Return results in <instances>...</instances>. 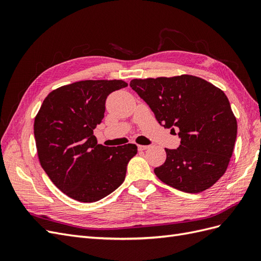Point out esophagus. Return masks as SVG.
Here are the masks:
<instances>
[{
  "label": "esophagus",
  "instance_id": "1",
  "mask_svg": "<svg viewBox=\"0 0 261 261\" xmlns=\"http://www.w3.org/2000/svg\"><path fill=\"white\" fill-rule=\"evenodd\" d=\"M148 148H149V146H143V145L138 146V150H140V151H143V150H147Z\"/></svg>",
  "mask_w": 261,
  "mask_h": 261
}]
</instances>
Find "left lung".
Returning a JSON list of instances; mask_svg holds the SVG:
<instances>
[{
	"mask_svg": "<svg viewBox=\"0 0 261 261\" xmlns=\"http://www.w3.org/2000/svg\"><path fill=\"white\" fill-rule=\"evenodd\" d=\"M129 86L160 125L178 129L179 147L165 148L167 160L154 169V174L167 185L191 194L217 183L227 169L238 134L225 93L192 75L133 80Z\"/></svg>",
	"mask_w": 261,
	"mask_h": 261,
	"instance_id": "obj_1",
	"label": "left lung"
}]
</instances>
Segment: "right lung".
<instances>
[{
  "label": "right lung",
  "instance_id": "obj_1",
  "mask_svg": "<svg viewBox=\"0 0 261 261\" xmlns=\"http://www.w3.org/2000/svg\"><path fill=\"white\" fill-rule=\"evenodd\" d=\"M127 87L123 81H82L51 91L35 118L39 161L53 184L70 198L94 202L114 192L137 153L127 144H98L93 129L105 117L111 92Z\"/></svg>",
  "mask_w": 261,
  "mask_h": 261
}]
</instances>
